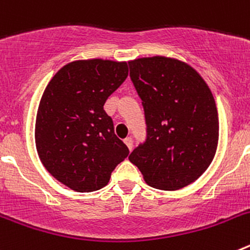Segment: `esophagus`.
I'll list each match as a JSON object with an SVG mask.
<instances>
[{
	"label": "esophagus",
	"mask_w": 250,
	"mask_h": 250,
	"mask_svg": "<svg viewBox=\"0 0 250 250\" xmlns=\"http://www.w3.org/2000/svg\"><path fill=\"white\" fill-rule=\"evenodd\" d=\"M124 143H125V145H126V146H127V149H129L130 151H131V150H132V145H134V144H132V139L131 138H126V139H125V140H124Z\"/></svg>",
	"instance_id": "obj_1"
}]
</instances>
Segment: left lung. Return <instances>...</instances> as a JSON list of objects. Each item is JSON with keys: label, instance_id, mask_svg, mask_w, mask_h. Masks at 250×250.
<instances>
[{"label": "left lung", "instance_id": "1", "mask_svg": "<svg viewBox=\"0 0 250 250\" xmlns=\"http://www.w3.org/2000/svg\"><path fill=\"white\" fill-rule=\"evenodd\" d=\"M130 77L143 101L146 140L130 154L147 185L178 190L213 161L219 120L210 89L188 63L164 56L130 61Z\"/></svg>", "mask_w": 250, "mask_h": 250}]
</instances>
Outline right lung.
I'll return each mask as SVG.
<instances>
[{"mask_svg": "<svg viewBox=\"0 0 250 250\" xmlns=\"http://www.w3.org/2000/svg\"><path fill=\"white\" fill-rule=\"evenodd\" d=\"M127 74L126 62L79 60L60 68L46 86L35 126L37 154L48 173L72 190L104 188L129 155L104 110Z\"/></svg>", "mask_w": 250, "mask_h": 250, "instance_id": "add662e5", "label": "right lung"}]
</instances>
